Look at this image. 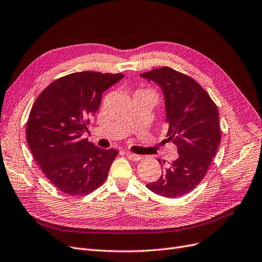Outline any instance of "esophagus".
<instances>
[{
  "mask_svg": "<svg viewBox=\"0 0 262 262\" xmlns=\"http://www.w3.org/2000/svg\"><path fill=\"white\" fill-rule=\"evenodd\" d=\"M126 157H127L132 161H139L142 158L141 156H139V154H135V153H132L129 151L126 152Z\"/></svg>",
  "mask_w": 262,
  "mask_h": 262,
  "instance_id": "1",
  "label": "esophagus"
}]
</instances>
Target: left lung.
<instances>
[{
	"label": "left lung",
	"instance_id": "8db88e82",
	"mask_svg": "<svg viewBox=\"0 0 262 262\" xmlns=\"http://www.w3.org/2000/svg\"><path fill=\"white\" fill-rule=\"evenodd\" d=\"M140 76L157 83L162 90L167 140L176 144L179 154L163 170L159 180L148 183L147 188L165 198L182 196L205 177L216 156L221 138L217 105L196 81L168 67Z\"/></svg>",
	"mask_w": 262,
	"mask_h": 262
}]
</instances>
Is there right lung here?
Instances as JSON below:
<instances>
[{"mask_svg":"<svg viewBox=\"0 0 262 262\" xmlns=\"http://www.w3.org/2000/svg\"><path fill=\"white\" fill-rule=\"evenodd\" d=\"M123 77L121 73H71L48 85L32 106L28 144L47 179L66 194H89L108 177L119 151L96 147L82 136L99 109L102 93Z\"/></svg>","mask_w":262,"mask_h":262,"instance_id":"1","label":"right lung"}]
</instances>
